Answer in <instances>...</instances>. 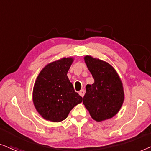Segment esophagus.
Segmentation results:
<instances>
[{
	"label": "esophagus",
	"mask_w": 151,
	"mask_h": 151,
	"mask_svg": "<svg viewBox=\"0 0 151 151\" xmlns=\"http://www.w3.org/2000/svg\"><path fill=\"white\" fill-rule=\"evenodd\" d=\"M79 94L80 96H82V97H83L84 94H85V91H84V90H80V91L79 92Z\"/></svg>",
	"instance_id": "obj_1"
}]
</instances>
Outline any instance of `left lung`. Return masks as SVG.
Wrapping results in <instances>:
<instances>
[{
  "instance_id": "obj_1",
  "label": "left lung",
  "mask_w": 151,
  "mask_h": 151,
  "mask_svg": "<svg viewBox=\"0 0 151 151\" xmlns=\"http://www.w3.org/2000/svg\"><path fill=\"white\" fill-rule=\"evenodd\" d=\"M84 61L94 80L92 85L86 86L84 106L96 122L111 119L119 112L124 101L122 80L108 62L90 55L85 56Z\"/></svg>"
}]
</instances>
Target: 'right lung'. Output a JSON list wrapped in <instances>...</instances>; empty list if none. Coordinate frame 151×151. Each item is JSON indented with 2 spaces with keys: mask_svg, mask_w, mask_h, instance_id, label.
<instances>
[{
  "mask_svg": "<svg viewBox=\"0 0 151 151\" xmlns=\"http://www.w3.org/2000/svg\"><path fill=\"white\" fill-rule=\"evenodd\" d=\"M74 58L63 57L47 64L36 79L32 92L34 106L43 119L60 122L67 118L83 98L74 91L67 74Z\"/></svg>",
  "mask_w": 151,
  "mask_h": 151,
  "instance_id": "add662e5",
  "label": "right lung"
}]
</instances>
